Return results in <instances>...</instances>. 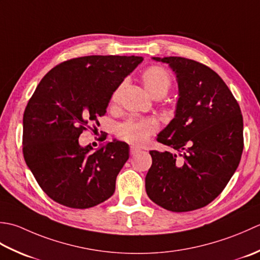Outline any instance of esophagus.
<instances>
[{"label":"esophagus","instance_id":"esophagus-1","mask_svg":"<svg viewBox=\"0 0 260 260\" xmlns=\"http://www.w3.org/2000/svg\"><path fill=\"white\" fill-rule=\"evenodd\" d=\"M139 151H140V148L135 147V146H131V147H130V155H131V156H135L136 153H138Z\"/></svg>","mask_w":260,"mask_h":260}]
</instances>
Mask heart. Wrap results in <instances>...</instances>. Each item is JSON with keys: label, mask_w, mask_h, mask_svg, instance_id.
Returning <instances> with one entry per match:
<instances>
[{"label": "heart", "mask_w": 260, "mask_h": 260, "mask_svg": "<svg viewBox=\"0 0 260 260\" xmlns=\"http://www.w3.org/2000/svg\"><path fill=\"white\" fill-rule=\"evenodd\" d=\"M142 84H144L145 91L152 99L164 98L172 87V78L164 68L152 66L142 74ZM123 86L124 84H121L113 92L111 96L112 105L118 103ZM155 131L156 123L152 120H129L118 126L116 134L120 139L129 144L142 145Z\"/></svg>", "instance_id": "heart-1"}]
</instances>
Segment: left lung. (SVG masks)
I'll use <instances>...</instances> for the list:
<instances>
[{"mask_svg":"<svg viewBox=\"0 0 260 260\" xmlns=\"http://www.w3.org/2000/svg\"><path fill=\"white\" fill-rule=\"evenodd\" d=\"M152 59L175 73L178 100L174 119L156 138L171 150L149 151L147 195L168 211L203 208L219 197L240 162V107L223 79L203 63L182 57Z\"/></svg>","mask_w":260,"mask_h":260,"instance_id":"1","label":"left lung"}]
</instances>
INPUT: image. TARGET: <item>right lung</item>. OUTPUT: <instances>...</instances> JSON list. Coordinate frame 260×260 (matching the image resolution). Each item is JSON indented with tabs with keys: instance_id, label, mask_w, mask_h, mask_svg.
I'll return each mask as SVG.
<instances>
[{
	"instance_id": "1",
	"label": "right lung",
	"mask_w": 260,
	"mask_h": 260,
	"mask_svg": "<svg viewBox=\"0 0 260 260\" xmlns=\"http://www.w3.org/2000/svg\"><path fill=\"white\" fill-rule=\"evenodd\" d=\"M144 60L139 56H85L46 74L23 114V156L36 181L55 202L88 209L107 201L129 159V145L113 140L93 151L78 138L99 124L113 92Z\"/></svg>"
}]
</instances>
